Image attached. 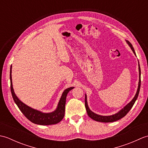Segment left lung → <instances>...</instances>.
<instances>
[{
	"label": "left lung",
	"mask_w": 148,
	"mask_h": 148,
	"mask_svg": "<svg viewBox=\"0 0 148 148\" xmlns=\"http://www.w3.org/2000/svg\"><path fill=\"white\" fill-rule=\"evenodd\" d=\"M127 42L128 45L130 46L132 50L136 56V52L134 51V49L133 48L132 44L128 41V40H127ZM139 86H138V88L137 93L136 94V95L134 97V99L131 100V102H130L128 104L124 107L121 111H119L118 112L116 113V114L114 115H111V116H100L99 114H97L93 112L91 110L89 109L88 106V103H87V100H86V95H85V108L87 112V114L88 115L89 117H90L92 119H93V120L97 121H99V122H104V123H109V122H113V121H116L117 120H119L121 118H123L124 116H126L127 113L129 112L130 110L132 108L135 102L136 101V100L138 97V95H139V91H140V65L139 63Z\"/></svg>",
	"instance_id": "obj_1"
}]
</instances>
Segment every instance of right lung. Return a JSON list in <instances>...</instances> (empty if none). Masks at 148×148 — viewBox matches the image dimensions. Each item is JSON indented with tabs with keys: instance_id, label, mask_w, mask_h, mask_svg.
<instances>
[{
	"instance_id": "add662e5",
	"label": "right lung",
	"mask_w": 148,
	"mask_h": 148,
	"mask_svg": "<svg viewBox=\"0 0 148 148\" xmlns=\"http://www.w3.org/2000/svg\"><path fill=\"white\" fill-rule=\"evenodd\" d=\"M11 68L10 69V81H11V91L12 98L16 104L17 105L18 108L20 109L21 112L23 113L24 116L30 120L31 122L35 124L41 125H49L56 124L61 121L62 119L64 118L65 114V102H66V97L67 93L70 90L74 88V87H71L64 90L63 92L62 95L61 97L60 101L58 102V107L55 111L49 113H43L37 110L34 109L30 108L28 106L23 103L20 100L18 99L16 95H15L14 92L13 88H12V77H11Z\"/></svg>"
}]
</instances>
